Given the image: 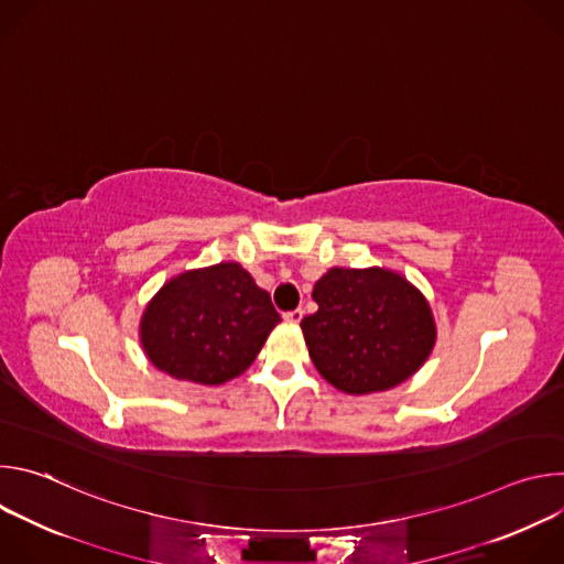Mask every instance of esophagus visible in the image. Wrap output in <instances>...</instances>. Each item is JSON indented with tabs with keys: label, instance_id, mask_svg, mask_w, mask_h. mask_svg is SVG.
<instances>
[{
	"label": "esophagus",
	"instance_id": "1",
	"mask_svg": "<svg viewBox=\"0 0 564 564\" xmlns=\"http://www.w3.org/2000/svg\"><path fill=\"white\" fill-rule=\"evenodd\" d=\"M301 318H303V310H292V312H285V314H283L285 324H299Z\"/></svg>",
	"mask_w": 564,
	"mask_h": 564
}]
</instances>
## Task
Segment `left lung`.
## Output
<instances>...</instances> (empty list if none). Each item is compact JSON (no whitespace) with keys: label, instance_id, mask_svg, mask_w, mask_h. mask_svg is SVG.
Wrapping results in <instances>:
<instances>
[{"label":"left lung","instance_id":"obj_1","mask_svg":"<svg viewBox=\"0 0 564 564\" xmlns=\"http://www.w3.org/2000/svg\"><path fill=\"white\" fill-rule=\"evenodd\" d=\"M312 299L318 310L301 321V330L314 368L337 390H390L433 352V310L394 270L330 268L314 283Z\"/></svg>","mask_w":564,"mask_h":564}]
</instances>
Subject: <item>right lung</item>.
Segmentation results:
<instances>
[{"mask_svg":"<svg viewBox=\"0 0 564 564\" xmlns=\"http://www.w3.org/2000/svg\"><path fill=\"white\" fill-rule=\"evenodd\" d=\"M279 321L252 274L225 261L176 274L160 288L142 312L140 346L160 372L220 386L252 366Z\"/></svg>","mask_w":564,"mask_h":564,"instance_id":"1","label":"right lung"}]
</instances>
